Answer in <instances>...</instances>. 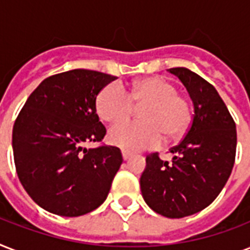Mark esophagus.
I'll return each mask as SVG.
<instances>
[{"label": "esophagus", "instance_id": "34e87169", "mask_svg": "<svg viewBox=\"0 0 250 250\" xmlns=\"http://www.w3.org/2000/svg\"><path fill=\"white\" fill-rule=\"evenodd\" d=\"M122 157H123V160L127 161L131 157V153H128L127 150H122Z\"/></svg>", "mask_w": 250, "mask_h": 250}]
</instances>
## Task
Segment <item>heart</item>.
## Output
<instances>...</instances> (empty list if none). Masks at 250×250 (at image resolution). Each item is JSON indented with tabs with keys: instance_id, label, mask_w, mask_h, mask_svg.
<instances>
[{
	"instance_id": "1",
	"label": "heart",
	"mask_w": 250,
	"mask_h": 250,
	"mask_svg": "<svg viewBox=\"0 0 250 250\" xmlns=\"http://www.w3.org/2000/svg\"><path fill=\"white\" fill-rule=\"evenodd\" d=\"M135 104H145L140 117L144 121L122 122L109 131L110 143L115 146L137 152L162 144L165 133L175 137L186 132L190 123V106L186 97L168 80L153 76L139 80L127 92L119 83L104 86L96 98V110L109 123L123 121Z\"/></svg>"
}]
</instances>
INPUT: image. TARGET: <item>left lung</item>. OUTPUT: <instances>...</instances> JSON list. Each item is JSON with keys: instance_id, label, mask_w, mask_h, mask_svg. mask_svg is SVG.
I'll return each instance as SVG.
<instances>
[{"instance_id": "8db88e82", "label": "left lung", "mask_w": 250, "mask_h": 250, "mask_svg": "<svg viewBox=\"0 0 250 250\" xmlns=\"http://www.w3.org/2000/svg\"><path fill=\"white\" fill-rule=\"evenodd\" d=\"M188 90L194 114L186 137L170 149L172 161L146 157L140 178L146 205L167 218H183L209 206L221 193L236 154V125L217 89L186 67L170 68Z\"/></svg>"}]
</instances>
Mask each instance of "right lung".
<instances>
[{"mask_svg": "<svg viewBox=\"0 0 250 250\" xmlns=\"http://www.w3.org/2000/svg\"><path fill=\"white\" fill-rule=\"evenodd\" d=\"M117 79L76 68L49 76L27 98L13 128L14 162L29 197L49 213L79 217L105 201L123 158L100 145L106 135L97 113L100 90Z\"/></svg>", "mask_w": 250, "mask_h": 250, "instance_id": "1", "label": "right lung"}]
</instances>
